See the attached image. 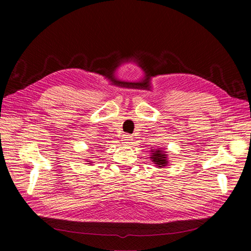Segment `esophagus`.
Segmentation results:
<instances>
[{
  "label": "esophagus",
  "instance_id": "1",
  "mask_svg": "<svg viewBox=\"0 0 251 251\" xmlns=\"http://www.w3.org/2000/svg\"><path fill=\"white\" fill-rule=\"evenodd\" d=\"M123 141H124V143H131L132 137L130 135H124V137H123Z\"/></svg>",
  "mask_w": 251,
  "mask_h": 251
}]
</instances>
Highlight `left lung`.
<instances>
[{
	"mask_svg": "<svg viewBox=\"0 0 251 251\" xmlns=\"http://www.w3.org/2000/svg\"><path fill=\"white\" fill-rule=\"evenodd\" d=\"M151 158L153 159V162L155 163L158 167H162V166H165V165H167L166 155H165V154L161 150L154 151L153 156Z\"/></svg>",
	"mask_w": 251,
	"mask_h": 251,
	"instance_id": "obj_1",
	"label": "left lung"
}]
</instances>
